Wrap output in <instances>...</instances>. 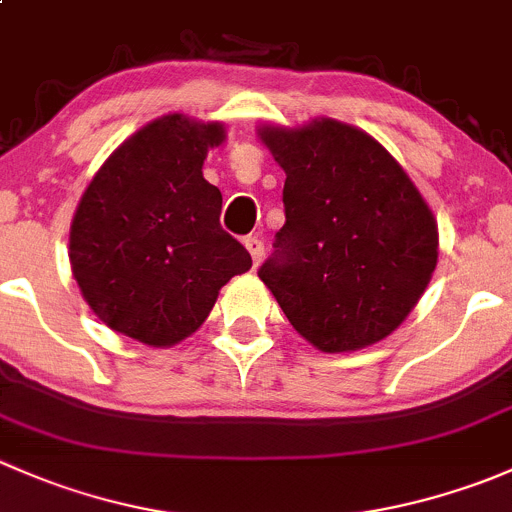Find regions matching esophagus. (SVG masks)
Masks as SVG:
<instances>
[{"label":"esophagus","mask_w":512,"mask_h":512,"mask_svg":"<svg viewBox=\"0 0 512 512\" xmlns=\"http://www.w3.org/2000/svg\"><path fill=\"white\" fill-rule=\"evenodd\" d=\"M245 247H247V252H250V257H252V262H255V267L260 265L262 255H265V245H262L260 237H245Z\"/></svg>","instance_id":"34e87169"}]
</instances>
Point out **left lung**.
Masks as SVG:
<instances>
[{"instance_id": "1", "label": "left lung", "mask_w": 512, "mask_h": 512, "mask_svg": "<svg viewBox=\"0 0 512 512\" xmlns=\"http://www.w3.org/2000/svg\"><path fill=\"white\" fill-rule=\"evenodd\" d=\"M287 173L285 225L260 280L294 329L329 354L389 337L431 282L438 225L409 175L349 123L265 126Z\"/></svg>"}]
</instances>
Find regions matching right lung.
I'll return each instance as SVG.
<instances>
[{
	"mask_svg": "<svg viewBox=\"0 0 512 512\" xmlns=\"http://www.w3.org/2000/svg\"><path fill=\"white\" fill-rule=\"evenodd\" d=\"M223 123L168 113L98 168L69 235L74 280L113 332L173 347L208 319L220 287L252 267L220 227L223 195L203 178Z\"/></svg>",
	"mask_w": 512,
	"mask_h": 512,
	"instance_id": "1",
	"label": "right lung"
}]
</instances>
